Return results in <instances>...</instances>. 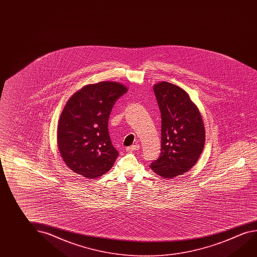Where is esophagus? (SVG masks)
<instances>
[{"instance_id":"obj_1","label":"esophagus","mask_w":257,"mask_h":257,"mask_svg":"<svg viewBox=\"0 0 257 257\" xmlns=\"http://www.w3.org/2000/svg\"><path fill=\"white\" fill-rule=\"evenodd\" d=\"M140 150V145L139 144H135V145H133V146H130V147L126 148V152H136V151H138Z\"/></svg>"}]
</instances>
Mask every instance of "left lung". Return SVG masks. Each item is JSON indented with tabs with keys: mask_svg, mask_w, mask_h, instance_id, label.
Returning a JSON list of instances; mask_svg holds the SVG:
<instances>
[{
	"mask_svg": "<svg viewBox=\"0 0 257 257\" xmlns=\"http://www.w3.org/2000/svg\"><path fill=\"white\" fill-rule=\"evenodd\" d=\"M153 89L161 113V153L150 167L170 179L197 162L204 148L205 128L197 105L183 88L161 81Z\"/></svg>",
	"mask_w": 257,
	"mask_h": 257,
	"instance_id": "8db88e82",
	"label": "left lung"
}]
</instances>
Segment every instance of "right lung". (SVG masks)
Returning <instances> with one entry per match:
<instances>
[{
  "mask_svg": "<svg viewBox=\"0 0 257 257\" xmlns=\"http://www.w3.org/2000/svg\"><path fill=\"white\" fill-rule=\"evenodd\" d=\"M127 90L119 82L101 81L86 85L69 98L58 121L57 146L72 172L95 178L112 169L118 152L110 140L108 118Z\"/></svg>",
  "mask_w": 257,
  "mask_h": 257,
  "instance_id": "1",
  "label": "right lung"
}]
</instances>
